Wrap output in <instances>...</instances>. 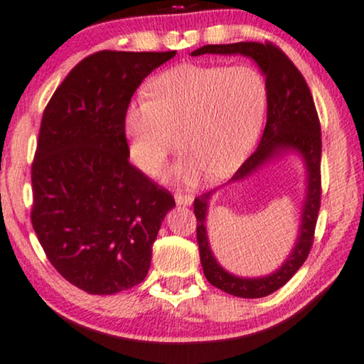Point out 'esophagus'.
Instances as JSON below:
<instances>
[{"instance_id": "esophagus-1", "label": "esophagus", "mask_w": 364, "mask_h": 364, "mask_svg": "<svg viewBox=\"0 0 364 364\" xmlns=\"http://www.w3.org/2000/svg\"><path fill=\"white\" fill-rule=\"evenodd\" d=\"M175 201H176V204H180V206H191L193 196H189V194L176 193L175 194Z\"/></svg>"}]
</instances>
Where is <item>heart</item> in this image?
Listing matches in <instances>:
<instances>
[{
  "instance_id": "1",
  "label": "heart",
  "mask_w": 364,
  "mask_h": 364,
  "mask_svg": "<svg viewBox=\"0 0 364 364\" xmlns=\"http://www.w3.org/2000/svg\"><path fill=\"white\" fill-rule=\"evenodd\" d=\"M146 92L150 100L132 102L125 114L132 161L155 176L180 132L184 153L166 178L181 184L237 170L257 141L267 109V82L249 64H180L155 75Z\"/></svg>"
}]
</instances>
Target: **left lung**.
I'll return each instance as SVG.
<instances>
[{"instance_id":"8db88e82","label":"left lung","mask_w":364,"mask_h":364,"mask_svg":"<svg viewBox=\"0 0 364 364\" xmlns=\"http://www.w3.org/2000/svg\"><path fill=\"white\" fill-rule=\"evenodd\" d=\"M244 55L259 65L267 82V124L260 143L252 155L242 163L228 184L240 183L255 175L264 166L287 155L300 158L305 168V196L301 203L299 234L290 254L274 272L260 277H240L223 267L214 257L208 237V209L214 191L194 199V214L198 219L199 259L208 282L240 299H260L279 290L294 277L304 265L314 244L316 218L320 211V161L321 132L316 109L304 75L287 55L270 43L208 44L191 55Z\"/></svg>"}]
</instances>
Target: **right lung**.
Masks as SVG:
<instances>
[{
	"instance_id": "right-lung-1",
	"label": "right lung",
	"mask_w": 364,
	"mask_h": 364,
	"mask_svg": "<svg viewBox=\"0 0 364 364\" xmlns=\"http://www.w3.org/2000/svg\"><path fill=\"white\" fill-rule=\"evenodd\" d=\"M175 54H92L70 70L43 114L31 221L49 262L87 294L140 284L163 219L176 206L132 165L125 138L133 92Z\"/></svg>"
}]
</instances>
